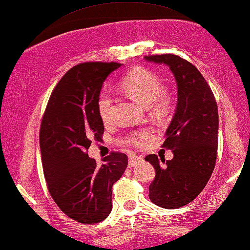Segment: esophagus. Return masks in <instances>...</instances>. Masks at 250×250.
I'll list each match as a JSON object with an SVG mask.
<instances>
[{
  "instance_id": "esophagus-1",
  "label": "esophagus",
  "mask_w": 250,
  "mask_h": 250,
  "mask_svg": "<svg viewBox=\"0 0 250 250\" xmlns=\"http://www.w3.org/2000/svg\"><path fill=\"white\" fill-rule=\"evenodd\" d=\"M141 157H137V155H134V154H131L128 157V167H134L137 162H139L141 160Z\"/></svg>"
}]
</instances>
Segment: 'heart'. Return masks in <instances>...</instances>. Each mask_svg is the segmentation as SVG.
I'll list each match as a JSON object with an SVG mask.
<instances>
[{
    "mask_svg": "<svg viewBox=\"0 0 250 250\" xmlns=\"http://www.w3.org/2000/svg\"><path fill=\"white\" fill-rule=\"evenodd\" d=\"M123 91L127 93L140 104L150 107L157 114L164 115L170 106V95L165 88L158 75L143 67H135L129 71L119 83ZM98 113L104 123H108L111 113V98L109 93H103L98 99ZM150 129H142L132 134L128 142L135 147H142L151 137Z\"/></svg>",
    "mask_w": 250,
    "mask_h": 250,
    "instance_id": "1",
    "label": "heart"
}]
</instances>
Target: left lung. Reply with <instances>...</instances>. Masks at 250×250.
<instances>
[{"mask_svg": "<svg viewBox=\"0 0 250 250\" xmlns=\"http://www.w3.org/2000/svg\"><path fill=\"white\" fill-rule=\"evenodd\" d=\"M149 62L167 64L178 89L176 114L166 132L162 147L172 150L173 158L146 160L155 169L149 186L152 203L177 208L194 201L208 184L215 167L218 152V104L211 88L196 66L173 54L146 56Z\"/></svg>", "mask_w": 250, "mask_h": 250, "instance_id": "obj_1", "label": "left lung"}]
</instances>
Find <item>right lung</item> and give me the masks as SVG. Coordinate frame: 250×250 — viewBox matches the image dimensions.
I'll return each mask as SVG.
<instances>
[{"instance_id": "obj_1", "label": "right lung", "mask_w": 250, "mask_h": 250, "mask_svg": "<svg viewBox=\"0 0 250 250\" xmlns=\"http://www.w3.org/2000/svg\"><path fill=\"white\" fill-rule=\"evenodd\" d=\"M121 65L85 62L70 68L42 115L39 144L47 188L61 211L79 223L95 224L109 215L111 188L128 164L122 152H110L100 167L88 157L91 141H100L104 131L98 113L100 90Z\"/></svg>"}]
</instances>
